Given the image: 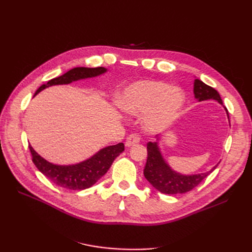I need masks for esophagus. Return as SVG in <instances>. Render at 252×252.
<instances>
[{
    "instance_id": "esophagus-1",
    "label": "esophagus",
    "mask_w": 252,
    "mask_h": 252,
    "mask_svg": "<svg viewBox=\"0 0 252 252\" xmlns=\"http://www.w3.org/2000/svg\"><path fill=\"white\" fill-rule=\"evenodd\" d=\"M140 141H141L140 135H138V134H130L126 139L125 145H126V147H131V146H133V145L140 143Z\"/></svg>"
}]
</instances>
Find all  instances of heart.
I'll use <instances>...</instances> for the list:
<instances>
[{
    "label": "heart",
    "mask_w": 252,
    "mask_h": 252,
    "mask_svg": "<svg viewBox=\"0 0 252 252\" xmlns=\"http://www.w3.org/2000/svg\"><path fill=\"white\" fill-rule=\"evenodd\" d=\"M185 96L177 87L163 82L143 80L127 86L117 97L118 107L129 114L143 113V126L149 132H159L178 119Z\"/></svg>",
    "instance_id": "b5f03b06"
}]
</instances>
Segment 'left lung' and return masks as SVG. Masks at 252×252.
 I'll return each mask as SVG.
<instances>
[{
    "instance_id": "obj_1",
    "label": "left lung",
    "mask_w": 252,
    "mask_h": 252,
    "mask_svg": "<svg viewBox=\"0 0 252 252\" xmlns=\"http://www.w3.org/2000/svg\"><path fill=\"white\" fill-rule=\"evenodd\" d=\"M193 94L197 102L215 100L223 105L222 98L218 91L215 88L206 85L199 79L194 80ZM224 109L228 117L227 108L224 107ZM159 140H161V136L157 135L156 142H149L147 144V162L144 168L145 178L159 192L166 194L186 193L199 185L206 177H208L217 168L218 165L209 171L197 174H182L177 172L165 161L161 148L158 146Z\"/></svg>"
}]
</instances>
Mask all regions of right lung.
<instances>
[{
  "label": "right lung",
  "instance_id": "obj_1",
  "mask_svg": "<svg viewBox=\"0 0 252 252\" xmlns=\"http://www.w3.org/2000/svg\"><path fill=\"white\" fill-rule=\"evenodd\" d=\"M107 69L104 67L88 68L75 67L62 74L61 77L48 81L35 91L34 95L45 88L56 85H67L75 81L90 79L104 74ZM32 156V162L45 177L53 184L70 190H83L93 186L108 171L114 158L124 151V144L119 143L107 146L97 151L95 155L85 161L72 165H57L46 161L29 145Z\"/></svg>",
  "mask_w": 252,
  "mask_h": 252
}]
</instances>
